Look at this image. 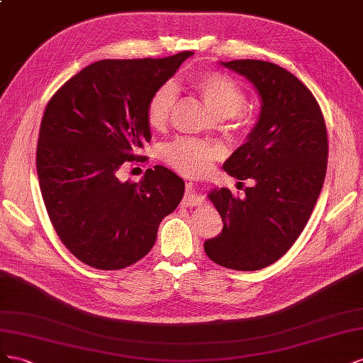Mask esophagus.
I'll return each mask as SVG.
<instances>
[{"label":"esophagus","mask_w":363,"mask_h":363,"mask_svg":"<svg viewBox=\"0 0 363 363\" xmlns=\"http://www.w3.org/2000/svg\"><path fill=\"white\" fill-rule=\"evenodd\" d=\"M202 202H203V196L198 190H196L194 182H189L187 193H185V196H184L182 205L184 206H196V205H201Z\"/></svg>","instance_id":"1"}]
</instances>
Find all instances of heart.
<instances>
[{
    "label": "heart",
    "instance_id": "obj_1",
    "mask_svg": "<svg viewBox=\"0 0 363 363\" xmlns=\"http://www.w3.org/2000/svg\"><path fill=\"white\" fill-rule=\"evenodd\" d=\"M205 105L219 118L237 117L240 129L250 128L251 120L242 113L245 106V91L237 82L223 74V72L208 71L199 74L193 82ZM176 99V88L173 84L162 85L149 101L147 121L152 128L160 129L167 123ZM219 149L210 146L203 141L181 138L176 140L162 150V157L172 167L182 173H198L210 167V164L217 158Z\"/></svg>",
    "mask_w": 363,
    "mask_h": 363
}]
</instances>
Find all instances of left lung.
Returning a JSON list of instances; mask_svg holds the SVG:
<instances>
[{"label": "left lung", "instance_id": "1", "mask_svg": "<svg viewBox=\"0 0 363 363\" xmlns=\"http://www.w3.org/2000/svg\"><path fill=\"white\" fill-rule=\"evenodd\" d=\"M254 85L262 106L245 144L223 162L245 198L222 187L208 193L223 228L205 240L210 260L234 271H258L281 258L303 233L323 189L328 143L323 112L292 72L271 62H220Z\"/></svg>", "mask_w": 363, "mask_h": 363}]
</instances>
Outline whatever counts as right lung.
Masks as SVG:
<instances>
[{"label": "right lung", "instance_id": "1", "mask_svg": "<svg viewBox=\"0 0 363 363\" xmlns=\"http://www.w3.org/2000/svg\"><path fill=\"white\" fill-rule=\"evenodd\" d=\"M191 51L162 59H105L71 77L40 121L36 169L50 220L85 264L117 271L146 255L185 184L155 165L140 182L117 172L150 141L147 106Z\"/></svg>", "mask_w": 363, "mask_h": 363}]
</instances>
